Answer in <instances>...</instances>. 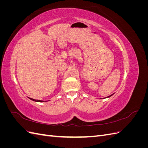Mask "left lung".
Returning a JSON list of instances; mask_svg holds the SVG:
<instances>
[{"label":"left lung","instance_id":"8db88e82","mask_svg":"<svg viewBox=\"0 0 148 148\" xmlns=\"http://www.w3.org/2000/svg\"><path fill=\"white\" fill-rule=\"evenodd\" d=\"M112 96V95H110V96H108V97H110V96Z\"/></svg>","mask_w":148,"mask_h":148}]
</instances>
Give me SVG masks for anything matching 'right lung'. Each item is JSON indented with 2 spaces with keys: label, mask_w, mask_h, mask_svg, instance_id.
<instances>
[{
  "label": "right lung",
  "mask_w": 148,
  "mask_h": 148,
  "mask_svg": "<svg viewBox=\"0 0 148 148\" xmlns=\"http://www.w3.org/2000/svg\"><path fill=\"white\" fill-rule=\"evenodd\" d=\"M30 99H31V100H33V101H36V102H44V101H41V100H36V99H32V98H29Z\"/></svg>",
  "instance_id": "right-lung-1"
}]
</instances>
